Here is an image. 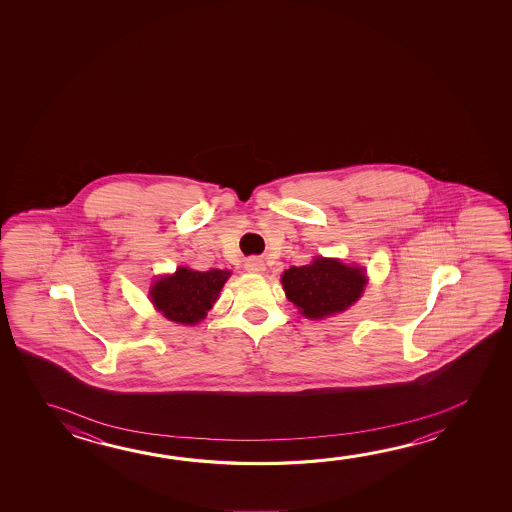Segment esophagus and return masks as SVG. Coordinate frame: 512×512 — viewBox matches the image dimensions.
Instances as JSON below:
<instances>
[{"label": "esophagus", "mask_w": 512, "mask_h": 512, "mask_svg": "<svg viewBox=\"0 0 512 512\" xmlns=\"http://www.w3.org/2000/svg\"><path fill=\"white\" fill-rule=\"evenodd\" d=\"M244 268L248 269L250 273H262L266 269L264 268V260L259 259V257H252V259L246 260Z\"/></svg>", "instance_id": "34e87169"}]
</instances>
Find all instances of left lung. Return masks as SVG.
<instances>
[{"mask_svg": "<svg viewBox=\"0 0 512 512\" xmlns=\"http://www.w3.org/2000/svg\"><path fill=\"white\" fill-rule=\"evenodd\" d=\"M282 285L289 302H293L303 316L321 319L348 309L359 300L366 277L355 266H344L337 259L316 257L309 266L287 269Z\"/></svg>", "mask_w": 512, "mask_h": 512, "instance_id": "1", "label": "left lung"}]
</instances>
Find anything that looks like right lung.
<instances>
[{"mask_svg": "<svg viewBox=\"0 0 512 512\" xmlns=\"http://www.w3.org/2000/svg\"><path fill=\"white\" fill-rule=\"evenodd\" d=\"M228 277L230 271L221 269L203 273L178 268L175 275L160 278L151 287V302L171 321L194 325L207 316Z\"/></svg>", "mask_w": 512, "mask_h": 512, "instance_id": "1", "label": "right lung"}]
</instances>
